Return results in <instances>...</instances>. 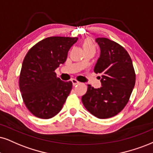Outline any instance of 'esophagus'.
<instances>
[{"instance_id": "obj_1", "label": "esophagus", "mask_w": 153, "mask_h": 153, "mask_svg": "<svg viewBox=\"0 0 153 153\" xmlns=\"http://www.w3.org/2000/svg\"><path fill=\"white\" fill-rule=\"evenodd\" d=\"M71 82H72V84H73L74 86L76 85V84H79L80 83L79 82H78V81H77V80L74 79H71Z\"/></svg>"}]
</instances>
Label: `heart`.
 <instances>
[{
  "label": "heart",
  "mask_w": 153,
  "mask_h": 153,
  "mask_svg": "<svg viewBox=\"0 0 153 153\" xmlns=\"http://www.w3.org/2000/svg\"><path fill=\"white\" fill-rule=\"evenodd\" d=\"M83 48L84 50H95V46H94V44L91 39H86L83 42Z\"/></svg>",
  "instance_id": "obj_1"
}]
</instances>
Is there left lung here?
<instances>
[{
  "instance_id": "obj_1",
  "label": "left lung",
  "mask_w": 153,
  "mask_h": 153,
  "mask_svg": "<svg viewBox=\"0 0 153 153\" xmlns=\"http://www.w3.org/2000/svg\"><path fill=\"white\" fill-rule=\"evenodd\" d=\"M101 49L94 72L101 74V87L88 85L82 98L86 110L99 118H108L120 113L135 84V73L129 54L121 45L105 37L96 39Z\"/></svg>"
}]
</instances>
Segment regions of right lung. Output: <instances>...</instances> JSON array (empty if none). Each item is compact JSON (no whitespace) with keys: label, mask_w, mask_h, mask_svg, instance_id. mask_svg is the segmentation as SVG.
I'll list each match as a JSON object with an SVG mask.
<instances>
[{"label":"right lung","mask_w":153,"mask_h":153,"mask_svg":"<svg viewBox=\"0 0 153 153\" xmlns=\"http://www.w3.org/2000/svg\"><path fill=\"white\" fill-rule=\"evenodd\" d=\"M78 37H50L35 45L25 56L19 79L20 92L28 110L37 118L49 119L61 111L72 88L54 70L67 59Z\"/></svg>","instance_id":"1"}]
</instances>
